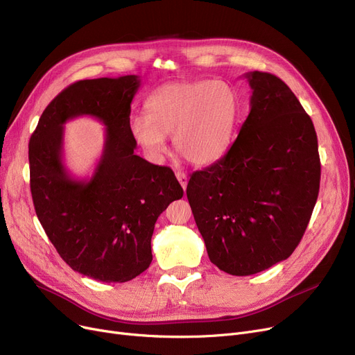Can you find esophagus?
<instances>
[{
    "label": "esophagus",
    "mask_w": 355,
    "mask_h": 355,
    "mask_svg": "<svg viewBox=\"0 0 355 355\" xmlns=\"http://www.w3.org/2000/svg\"><path fill=\"white\" fill-rule=\"evenodd\" d=\"M175 177H177V180H178V182H180V185L182 187V190L187 189V182H189L187 174H185V173H181V171H177V173H175Z\"/></svg>",
    "instance_id": "1"
}]
</instances>
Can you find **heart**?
Instances as JSON below:
<instances>
[{
	"instance_id": "1",
	"label": "heart",
	"mask_w": 355,
	"mask_h": 355,
	"mask_svg": "<svg viewBox=\"0 0 355 355\" xmlns=\"http://www.w3.org/2000/svg\"><path fill=\"white\" fill-rule=\"evenodd\" d=\"M145 109L146 116H134L129 129L149 159L162 161L165 137H173L180 155L194 165H210L230 145L239 101L225 82H180L154 92Z\"/></svg>"
}]
</instances>
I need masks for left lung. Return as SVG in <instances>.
Segmentation results:
<instances>
[{
  "instance_id": "8db88e82",
  "label": "left lung",
  "mask_w": 355,
  "mask_h": 355,
  "mask_svg": "<svg viewBox=\"0 0 355 355\" xmlns=\"http://www.w3.org/2000/svg\"><path fill=\"white\" fill-rule=\"evenodd\" d=\"M250 112L217 162L191 174L187 198L211 263L234 276L288 259L320 191L313 123L275 74L249 71Z\"/></svg>"
}]
</instances>
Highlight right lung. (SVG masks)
Segmentation results:
<instances>
[{
  "label": "right lung",
  "instance_id": "add662e5",
  "mask_svg": "<svg viewBox=\"0 0 355 355\" xmlns=\"http://www.w3.org/2000/svg\"><path fill=\"white\" fill-rule=\"evenodd\" d=\"M139 86L135 74L70 85L44 109L28 145L33 202L47 237L73 270L106 284L149 268L155 221L184 194L171 168L134 154L129 115ZM78 116L107 126L96 171L82 180L62 162L64 123Z\"/></svg>",
  "mask_w": 355,
  "mask_h": 355
}]
</instances>
